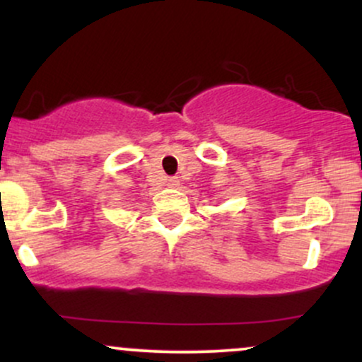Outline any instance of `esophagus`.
Returning <instances> with one entry per match:
<instances>
[{
  "label": "esophagus",
  "instance_id": "34e87169",
  "mask_svg": "<svg viewBox=\"0 0 362 362\" xmlns=\"http://www.w3.org/2000/svg\"><path fill=\"white\" fill-rule=\"evenodd\" d=\"M167 185L168 187H178V185H180V180H178V177H170L167 180Z\"/></svg>",
  "mask_w": 362,
  "mask_h": 362
}]
</instances>
